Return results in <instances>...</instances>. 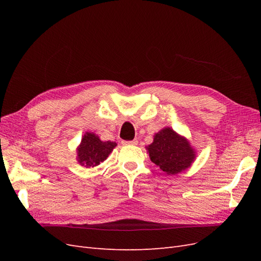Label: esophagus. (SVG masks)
<instances>
[{"label":"esophagus","instance_id":"esophagus-1","mask_svg":"<svg viewBox=\"0 0 261 261\" xmlns=\"http://www.w3.org/2000/svg\"><path fill=\"white\" fill-rule=\"evenodd\" d=\"M122 144L125 145V146H136L138 144V140L137 139H134V140H129V141H126V140H123Z\"/></svg>","mask_w":261,"mask_h":261}]
</instances>
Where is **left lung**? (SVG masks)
<instances>
[{
	"mask_svg": "<svg viewBox=\"0 0 261 261\" xmlns=\"http://www.w3.org/2000/svg\"><path fill=\"white\" fill-rule=\"evenodd\" d=\"M147 150L150 160L168 175H175L186 170L196 158L195 150L189 141L170 127L156 133Z\"/></svg>",
	"mask_w": 261,
	"mask_h": 261,
	"instance_id": "8db88e82",
	"label": "left lung"
}]
</instances>
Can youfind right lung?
Wrapping results in <instances>:
<instances>
[{
	"mask_svg": "<svg viewBox=\"0 0 261 261\" xmlns=\"http://www.w3.org/2000/svg\"><path fill=\"white\" fill-rule=\"evenodd\" d=\"M115 147L114 141H102L96 134L87 132L77 148V160L86 168L97 167L107 159Z\"/></svg>",
	"mask_w": 261,
	"mask_h": 261,
	"instance_id": "obj_1",
	"label": "right lung"
}]
</instances>
